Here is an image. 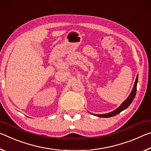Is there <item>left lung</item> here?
Wrapping results in <instances>:
<instances>
[{
  "mask_svg": "<svg viewBox=\"0 0 151 151\" xmlns=\"http://www.w3.org/2000/svg\"><path fill=\"white\" fill-rule=\"evenodd\" d=\"M137 82H138V76L137 77V79H136L134 87H133V89L132 90L130 94L128 96V98L124 102H123L122 104H121L119 107H118L116 110H115L114 111H113L112 112H110L108 114H94L95 116H97L98 117H102V118H109V117H112L114 116H116L118 114L120 113L122 111H123L130 105V104L132 103V102L134 100V98L136 96V93H137Z\"/></svg>",
  "mask_w": 151,
  "mask_h": 151,
  "instance_id": "1",
  "label": "left lung"
}]
</instances>
